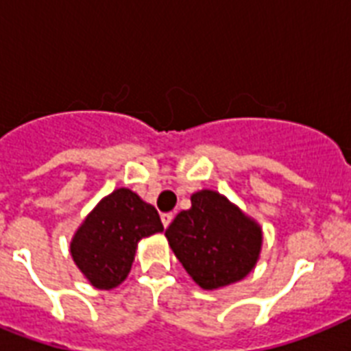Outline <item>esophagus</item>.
Instances as JSON below:
<instances>
[{
    "instance_id": "1",
    "label": "esophagus",
    "mask_w": 351,
    "mask_h": 351,
    "mask_svg": "<svg viewBox=\"0 0 351 351\" xmlns=\"http://www.w3.org/2000/svg\"><path fill=\"white\" fill-rule=\"evenodd\" d=\"M173 222V213H164L162 215V224H164V228H167V226Z\"/></svg>"
}]
</instances>
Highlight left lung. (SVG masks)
Masks as SVG:
<instances>
[{"label": "left lung", "instance_id": "1", "mask_svg": "<svg viewBox=\"0 0 351 351\" xmlns=\"http://www.w3.org/2000/svg\"><path fill=\"white\" fill-rule=\"evenodd\" d=\"M175 256L202 289L245 278L261 258L262 228L228 197L202 189L165 230Z\"/></svg>", "mask_w": 351, "mask_h": 351}]
</instances>
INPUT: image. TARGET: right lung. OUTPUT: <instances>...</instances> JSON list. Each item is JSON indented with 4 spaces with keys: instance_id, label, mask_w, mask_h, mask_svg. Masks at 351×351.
<instances>
[{
    "instance_id": "right-lung-1",
    "label": "right lung",
    "mask_w": 351,
    "mask_h": 351,
    "mask_svg": "<svg viewBox=\"0 0 351 351\" xmlns=\"http://www.w3.org/2000/svg\"><path fill=\"white\" fill-rule=\"evenodd\" d=\"M162 231L156 209L134 191L120 187L101 198L85 217L69 250L90 286L112 289L131 271L138 242Z\"/></svg>"
}]
</instances>
